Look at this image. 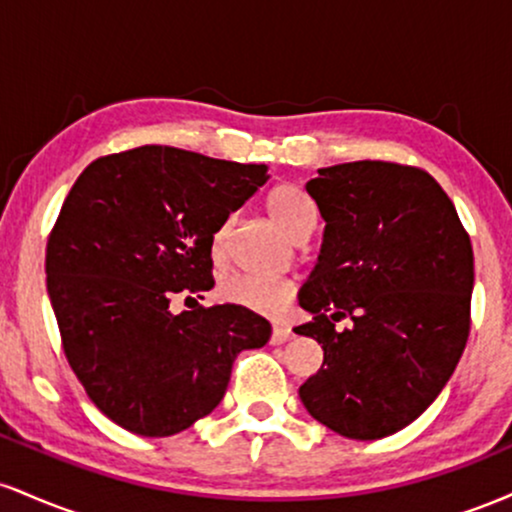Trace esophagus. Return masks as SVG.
Returning <instances> with one entry per match:
<instances>
[{"label": "esophagus", "mask_w": 512, "mask_h": 512, "mask_svg": "<svg viewBox=\"0 0 512 512\" xmlns=\"http://www.w3.org/2000/svg\"><path fill=\"white\" fill-rule=\"evenodd\" d=\"M289 339H293V330H291V327H286V325H274V330H272V344H284V342H289Z\"/></svg>", "instance_id": "1"}]
</instances>
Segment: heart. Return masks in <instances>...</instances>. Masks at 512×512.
<instances>
[{
	"label": "heart",
	"instance_id": "1",
	"mask_svg": "<svg viewBox=\"0 0 512 512\" xmlns=\"http://www.w3.org/2000/svg\"><path fill=\"white\" fill-rule=\"evenodd\" d=\"M264 211L272 219V223L284 233L286 238L301 243L310 236L315 226V211L313 204L303 192H298L291 185H276L264 197ZM228 243V226L223 223L219 231L214 233L211 240V250H214L216 260H221L226 252ZM219 296L226 303L240 305V308L252 310L260 315H281L291 303V286L286 281L264 279V276H248L240 274L233 279L223 281Z\"/></svg>",
	"mask_w": 512,
	"mask_h": 512
}]
</instances>
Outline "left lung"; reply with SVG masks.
<instances>
[{
    "mask_svg": "<svg viewBox=\"0 0 512 512\" xmlns=\"http://www.w3.org/2000/svg\"><path fill=\"white\" fill-rule=\"evenodd\" d=\"M325 219L301 289L298 334L325 361L298 390L313 419L354 440L402 431L440 395L472 325L474 252L455 204L424 168L354 161L305 185ZM351 316L355 325L337 331Z\"/></svg>",
    "mask_w": 512,
    "mask_h": 512,
    "instance_id": "left-lung-1",
    "label": "left lung"
}]
</instances>
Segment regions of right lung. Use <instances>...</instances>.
<instances>
[{"instance_id": "1", "label": "right lung", "mask_w": 512, "mask_h": 512, "mask_svg": "<svg viewBox=\"0 0 512 512\" xmlns=\"http://www.w3.org/2000/svg\"><path fill=\"white\" fill-rule=\"evenodd\" d=\"M267 178L146 144L96 158L69 190L45 252L50 303L88 399L125 431L190 428L226 395L240 351L269 342L272 325L240 305L169 313L173 295L214 286V233Z\"/></svg>"}]
</instances>
